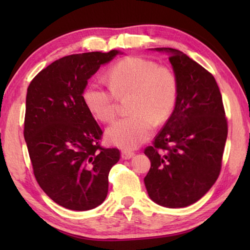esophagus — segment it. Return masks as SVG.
<instances>
[{"mask_svg":"<svg viewBox=\"0 0 250 250\" xmlns=\"http://www.w3.org/2000/svg\"><path fill=\"white\" fill-rule=\"evenodd\" d=\"M134 155V152L132 151H128V150H124L121 152V158L125 159V160H129L132 158V156Z\"/></svg>","mask_w":250,"mask_h":250,"instance_id":"esophagus-1","label":"esophagus"}]
</instances>
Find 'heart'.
<instances>
[{"label":"heart","instance_id":"1","mask_svg":"<svg viewBox=\"0 0 250 250\" xmlns=\"http://www.w3.org/2000/svg\"><path fill=\"white\" fill-rule=\"evenodd\" d=\"M110 87L89 84L83 103L97 119L110 122L117 115L118 98L128 100L132 115L116 121L105 131L107 140L122 149H134L153 132V121L162 124L171 116L179 96V80L167 66L142 57L121 59L109 69Z\"/></svg>","mask_w":250,"mask_h":250}]
</instances>
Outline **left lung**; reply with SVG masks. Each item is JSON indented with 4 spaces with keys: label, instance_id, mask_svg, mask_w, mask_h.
<instances>
[{
    "label": "left lung",
    "instance_id": "left-lung-1",
    "mask_svg": "<svg viewBox=\"0 0 250 250\" xmlns=\"http://www.w3.org/2000/svg\"><path fill=\"white\" fill-rule=\"evenodd\" d=\"M168 54L179 80L175 108L163 129L146 147L151 161L145 184L156 204L180 208L197 202L216 182L227 139V119L216 80L180 50Z\"/></svg>",
    "mask_w": 250,
    "mask_h": 250
}]
</instances>
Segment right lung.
Masks as SVG:
<instances>
[{
	"label": "right lung",
	"instance_id": "obj_1",
	"mask_svg": "<svg viewBox=\"0 0 250 250\" xmlns=\"http://www.w3.org/2000/svg\"><path fill=\"white\" fill-rule=\"evenodd\" d=\"M120 54L91 52L57 59L37 74L26 95L24 139L42 189L65 208L89 210L108 194L118 149L100 146L103 130L83 103V90L101 65Z\"/></svg>",
	"mask_w": 250,
	"mask_h": 250
}]
</instances>
